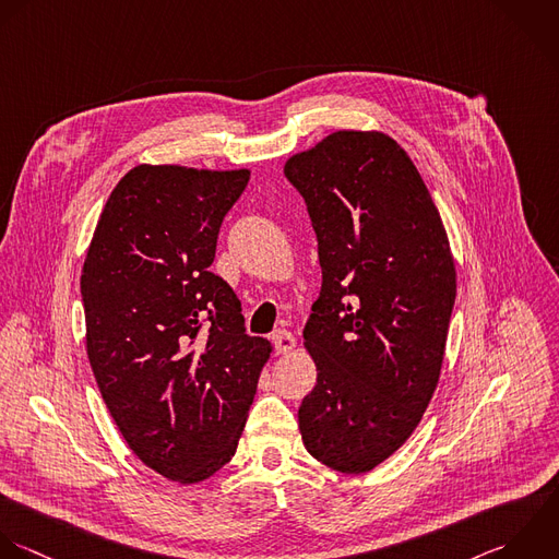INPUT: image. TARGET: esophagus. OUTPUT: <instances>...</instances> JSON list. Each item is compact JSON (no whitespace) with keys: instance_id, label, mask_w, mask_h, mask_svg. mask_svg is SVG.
Instances as JSON below:
<instances>
[{"instance_id":"34e87169","label":"esophagus","mask_w":559,"mask_h":559,"mask_svg":"<svg viewBox=\"0 0 559 559\" xmlns=\"http://www.w3.org/2000/svg\"><path fill=\"white\" fill-rule=\"evenodd\" d=\"M272 342H274V346H276V353H281V355L292 353L294 346H296V337H294L289 331H285V329H278V331L272 335Z\"/></svg>"}]
</instances>
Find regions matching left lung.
<instances>
[{
  "label": "left lung",
  "instance_id": "obj_1",
  "mask_svg": "<svg viewBox=\"0 0 559 559\" xmlns=\"http://www.w3.org/2000/svg\"><path fill=\"white\" fill-rule=\"evenodd\" d=\"M285 176L322 267L302 333L318 383L300 436L318 462L361 475L407 442L436 392L457 289L449 237L416 165L383 132H333Z\"/></svg>",
  "mask_w": 559,
  "mask_h": 559
}]
</instances>
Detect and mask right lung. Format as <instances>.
Instances as JSON below:
<instances>
[{"instance_id":"1","label":"right lung","mask_w":559,"mask_h":559,"mask_svg":"<svg viewBox=\"0 0 559 559\" xmlns=\"http://www.w3.org/2000/svg\"><path fill=\"white\" fill-rule=\"evenodd\" d=\"M248 180V169L136 165L112 189L80 276L102 399L132 453L178 484L230 462L272 353L209 270Z\"/></svg>"}]
</instances>
